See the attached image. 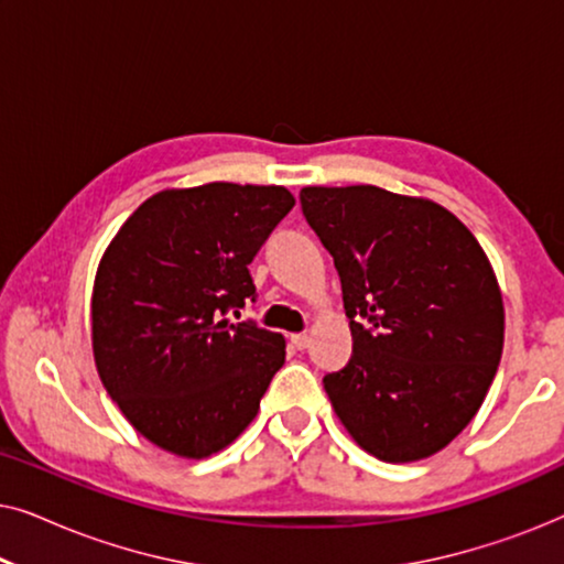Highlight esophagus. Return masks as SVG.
Instances as JSON below:
<instances>
[{
	"mask_svg": "<svg viewBox=\"0 0 564 564\" xmlns=\"http://www.w3.org/2000/svg\"><path fill=\"white\" fill-rule=\"evenodd\" d=\"M290 341L297 351H303V349H307V344H311V336H307V334H292Z\"/></svg>",
	"mask_w": 564,
	"mask_h": 564,
	"instance_id": "esophagus-1",
	"label": "esophagus"
}]
</instances>
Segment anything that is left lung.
I'll return each mask as SVG.
<instances>
[{"label":"left lung","mask_w":564,"mask_h":564,"mask_svg":"<svg viewBox=\"0 0 564 564\" xmlns=\"http://www.w3.org/2000/svg\"><path fill=\"white\" fill-rule=\"evenodd\" d=\"M334 257L349 365L323 377L349 434L384 462L444 449L473 421L503 351V297L477 238L442 205L372 184L305 187Z\"/></svg>","instance_id":"1"}]
</instances>
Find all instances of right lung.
Wrapping results in <instances>:
<instances>
[{
  "label": "right lung",
  "instance_id": "obj_1",
  "mask_svg": "<svg viewBox=\"0 0 564 564\" xmlns=\"http://www.w3.org/2000/svg\"><path fill=\"white\" fill-rule=\"evenodd\" d=\"M292 207L284 187L166 189L107 246L91 295L97 372L161 449L192 459L220 452L284 365L280 334L230 313L257 300L249 264Z\"/></svg>",
  "mask_w": 564,
  "mask_h": 564
}]
</instances>
